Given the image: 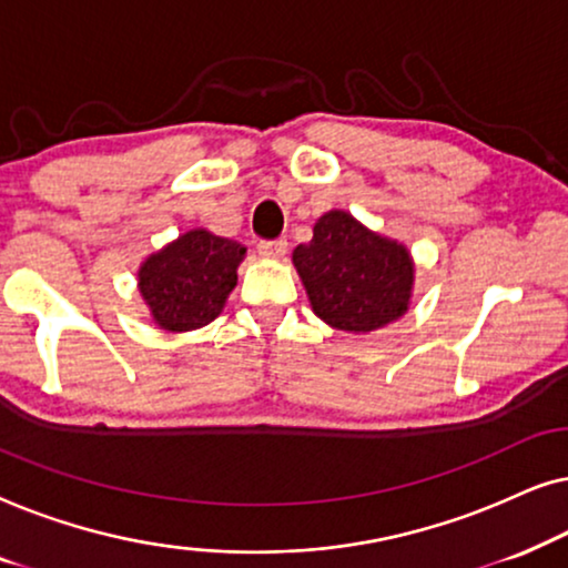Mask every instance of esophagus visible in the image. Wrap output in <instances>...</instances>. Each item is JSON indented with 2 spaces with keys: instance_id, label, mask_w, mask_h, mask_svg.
I'll return each mask as SVG.
<instances>
[{
  "instance_id": "obj_1",
  "label": "esophagus",
  "mask_w": 568,
  "mask_h": 568,
  "mask_svg": "<svg viewBox=\"0 0 568 568\" xmlns=\"http://www.w3.org/2000/svg\"><path fill=\"white\" fill-rule=\"evenodd\" d=\"M258 253L263 258H282L286 253V240H261Z\"/></svg>"
}]
</instances>
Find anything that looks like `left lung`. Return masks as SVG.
I'll list each match as a JSON object with an SVG mask.
<instances>
[{
  "instance_id": "left-lung-1",
  "label": "left lung",
  "mask_w": 568,
  "mask_h": 568,
  "mask_svg": "<svg viewBox=\"0 0 568 568\" xmlns=\"http://www.w3.org/2000/svg\"><path fill=\"white\" fill-rule=\"evenodd\" d=\"M292 263L305 284L313 313L331 328L369 333L398 321L414 290V261L406 245L364 227L333 209L297 245Z\"/></svg>"
}]
</instances>
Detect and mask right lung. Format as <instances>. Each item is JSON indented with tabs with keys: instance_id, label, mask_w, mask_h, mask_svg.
I'll use <instances>...</instances> for the list:
<instances>
[{
	"instance_id": "add662e5",
	"label": "right lung",
	"mask_w": 568,
	"mask_h": 568,
	"mask_svg": "<svg viewBox=\"0 0 568 568\" xmlns=\"http://www.w3.org/2000/svg\"><path fill=\"white\" fill-rule=\"evenodd\" d=\"M245 245L191 230L139 266V292L162 331L183 333L212 323L237 284Z\"/></svg>"
}]
</instances>
